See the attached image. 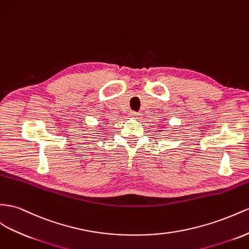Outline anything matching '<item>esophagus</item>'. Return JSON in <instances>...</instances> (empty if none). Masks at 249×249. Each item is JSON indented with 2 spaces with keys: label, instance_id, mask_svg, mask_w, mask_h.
I'll return each mask as SVG.
<instances>
[{
  "label": "esophagus",
  "instance_id": "esophagus-1",
  "mask_svg": "<svg viewBox=\"0 0 249 249\" xmlns=\"http://www.w3.org/2000/svg\"><path fill=\"white\" fill-rule=\"evenodd\" d=\"M130 117H132V118H140V117H141V112L130 111Z\"/></svg>",
  "mask_w": 249,
  "mask_h": 249
}]
</instances>
